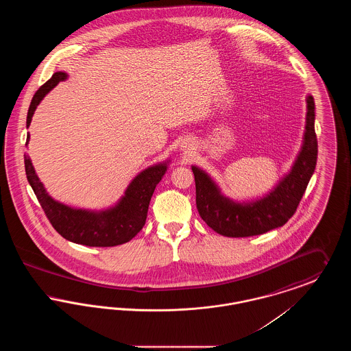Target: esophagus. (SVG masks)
Listing matches in <instances>:
<instances>
[{
	"instance_id": "obj_1",
	"label": "esophagus",
	"mask_w": 351,
	"mask_h": 351,
	"mask_svg": "<svg viewBox=\"0 0 351 351\" xmlns=\"http://www.w3.org/2000/svg\"><path fill=\"white\" fill-rule=\"evenodd\" d=\"M183 145H185V146H183V147H186V143H183Z\"/></svg>"
}]
</instances>
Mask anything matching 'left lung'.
<instances>
[{
    "mask_svg": "<svg viewBox=\"0 0 351 351\" xmlns=\"http://www.w3.org/2000/svg\"><path fill=\"white\" fill-rule=\"evenodd\" d=\"M305 122L302 146L291 171L271 192L258 200L237 202L223 196L205 171L192 166L197 210L209 228L225 237H252L283 226L295 215L317 163L315 100L312 96L306 97Z\"/></svg>",
    "mask_w": 351,
    "mask_h": 351,
    "instance_id": "left-lung-1",
    "label": "left lung"
}]
</instances>
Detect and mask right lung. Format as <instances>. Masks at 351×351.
Wrapping results in <instances>:
<instances>
[{"label":"right lung","instance_id":"obj_1","mask_svg":"<svg viewBox=\"0 0 351 351\" xmlns=\"http://www.w3.org/2000/svg\"><path fill=\"white\" fill-rule=\"evenodd\" d=\"M67 79L66 72H55L49 82L43 84L34 95L27 112L26 126L32 123L34 112L39 102L59 82ZM30 135L26 138V146ZM167 162L143 169L138 173L125 191L117 204L109 209L95 212L75 209L55 201L46 192L35 173L30 156L25 154V171L34 193L45 210L53 229L73 243L90 247H112L129 242L145 226L151 196L155 186L162 180L168 168Z\"/></svg>","mask_w":351,"mask_h":351}]
</instances>
